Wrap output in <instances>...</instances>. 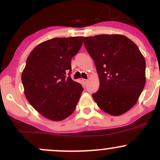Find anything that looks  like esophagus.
<instances>
[{"label":"esophagus","instance_id":"obj_1","mask_svg":"<svg viewBox=\"0 0 160 160\" xmlns=\"http://www.w3.org/2000/svg\"><path fill=\"white\" fill-rule=\"evenodd\" d=\"M88 80H86V79H83V80H82V82H83V84H86V83H88Z\"/></svg>","mask_w":160,"mask_h":160}]
</instances>
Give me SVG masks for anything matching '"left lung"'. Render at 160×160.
Wrapping results in <instances>:
<instances>
[{
	"instance_id": "obj_1",
	"label": "left lung",
	"mask_w": 160,
	"mask_h": 160,
	"mask_svg": "<svg viewBox=\"0 0 160 160\" xmlns=\"http://www.w3.org/2000/svg\"><path fill=\"white\" fill-rule=\"evenodd\" d=\"M83 43L99 74V90L92 94L98 107L114 116L129 111L146 84V60L138 46L122 35L85 37Z\"/></svg>"
}]
</instances>
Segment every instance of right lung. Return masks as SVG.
<instances>
[{
    "label": "right lung",
    "mask_w": 160,
    "mask_h": 160,
    "mask_svg": "<svg viewBox=\"0 0 160 160\" xmlns=\"http://www.w3.org/2000/svg\"><path fill=\"white\" fill-rule=\"evenodd\" d=\"M83 38L47 40L38 45L27 59L22 74L25 98L49 120L62 121L69 117L81 96V84L67 77V72L71 71V59L81 48Z\"/></svg>",
    "instance_id": "1"
}]
</instances>
